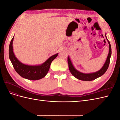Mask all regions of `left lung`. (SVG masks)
Wrapping results in <instances>:
<instances>
[{"label": "left lung", "instance_id": "1", "mask_svg": "<svg viewBox=\"0 0 120 120\" xmlns=\"http://www.w3.org/2000/svg\"><path fill=\"white\" fill-rule=\"evenodd\" d=\"M105 35H106V39L109 43V53L107 58V60H106V62H105V63L104 64L103 67L101 68L99 71H98L95 72H93V73H89V74L82 73V72H81L76 70L73 66V65H72L70 57H69V56L68 57V64L69 70H70L71 74L72 75H74L75 78L79 79V80L85 81H93V80H94V79H96L97 78L101 77V76L103 75L105 72H106V71L108 70L109 66V64H110V58H111V54H112V49H111V46L110 45V41H108V39L107 38L106 34H105Z\"/></svg>", "mask_w": 120, "mask_h": 120}]
</instances>
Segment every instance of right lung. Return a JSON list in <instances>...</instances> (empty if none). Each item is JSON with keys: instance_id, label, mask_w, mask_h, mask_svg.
<instances>
[{"instance_id": "add662e5", "label": "right lung", "mask_w": 120, "mask_h": 120, "mask_svg": "<svg viewBox=\"0 0 120 120\" xmlns=\"http://www.w3.org/2000/svg\"><path fill=\"white\" fill-rule=\"evenodd\" d=\"M11 40L9 47V57L14 70L21 77L30 80H38L44 78L49 70L52 60L58 56V53L50 56L42 64L38 66H30L22 64L14 55L13 51V41Z\"/></svg>"}]
</instances>
